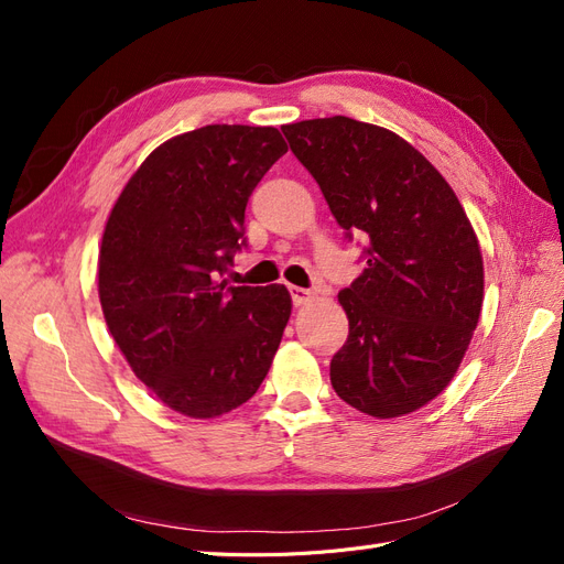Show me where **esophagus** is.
Segmentation results:
<instances>
[{"label":"esophagus","mask_w":564,"mask_h":564,"mask_svg":"<svg viewBox=\"0 0 564 564\" xmlns=\"http://www.w3.org/2000/svg\"><path fill=\"white\" fill-rule=\"evenodd\" d=\"M289 294H292L294 305H305V303L315 299L311 289H303V286H289Z\"/></svg>","instance_id":"1"}]
</instances>
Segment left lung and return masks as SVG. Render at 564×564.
<instances>
[{"label":"left lung","mask_w":564,"mask_h":564,"mask_svg":"<svg viewBox=\"0 0 564 564\" xmlns=\"http://www.w3.org/2000/svg\"><path fill=\"white\" fill-rule=\"evenodd\" d=\"M334 218L367 237V268L338 294L348 340L336 395L398 419L449 386L485 299L482 251L452 185L402 135L336 115L282 127Z\"/></svg>","instance_id":"obj_1"}]
</instances>
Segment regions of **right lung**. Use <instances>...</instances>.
I'll return each mask as SVG.
<instances>
[{
  "mask_svg": "<svg viewBox=\"0 0 564 564\" xmlns=\"http://www.w3.org/2000/svg\"><path fill=\"white\" fill-rule=\"evenodd\" d=\"M286 152L275 127L209 124L158 145L112 204L98 251L108 332L155 398L191 419L245 404L292 315L284 284L218 282L253 187Z\"/></svg>",
  "mask_w": 564,
  "mask_h": 564,
  "instance_id": "add662e5",
  "label": "right lung"
}]
</instances>
